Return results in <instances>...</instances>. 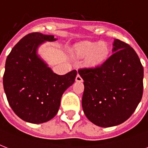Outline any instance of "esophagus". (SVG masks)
<instances>
[{"instance_id":"esophagus-1","label":"esophagus","mask_w":148,"mask_h":148,"mask_svg":"<svg viewBox=\"0 0 148 148\" xmlns=\"http://www.w3.org/2000/svg\"><path fill=\"white\" fill-rule=\"evenodd\" d=\"M75 81H76L77 82H82V81H83V79H82V77L77 74V75L76 76V78H75Z\"/></svg>"}]
</instances>
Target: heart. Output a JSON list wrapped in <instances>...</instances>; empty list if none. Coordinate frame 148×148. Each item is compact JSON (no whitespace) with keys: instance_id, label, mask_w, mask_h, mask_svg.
Returning <instances> with one entry per match:
<instances>
[{"instance_id":"1","label":"heart","mask_w":148,"mask_h":148,"mask_svg":"<svg viewBox=\"0 0 148 148\" xmlns=\"http://www.w3.org/2000/svg\"><path fill=\"white\" fill-rule=\"evenodd\" d=\"M75 53L80 58H87L86 64L90 67H97L105 62L110 55L108 44L101 41H86L75 47Z\"/></svg>"}]
</instances>
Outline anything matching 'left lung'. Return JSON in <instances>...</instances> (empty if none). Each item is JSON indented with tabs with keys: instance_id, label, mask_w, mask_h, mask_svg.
I'll return each instance as SVG.
<instances>
[{
	"instance_id": "obj_1",
	"label": "left lung",
	"mask_w": 148,
	"mask_h": 148,
	"mask_svg": "<svg viewBox=\"0 0 148 148\" xmlns=\"http://www.w3.org/2000/svg\"><path fill=\"white\" fill-rule=\"evenodd\" d=\"M113 54L101 66L79 69L84 90L82 108L88 119L102 127L128 119L143 95L144 68L132 47L115 39Z\"/></svg>"
}]
</instances>
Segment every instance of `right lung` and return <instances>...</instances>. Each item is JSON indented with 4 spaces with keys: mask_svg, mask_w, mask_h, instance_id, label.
Segmentation results:
<instances>
[{
    "mask_svg": "<svg viewBox=\"0 0 148 148\" xmlns=\"http://www.w3.org/2000/svg\"><path fill=\"white\" fill-rule=\"evenodd\" d=\"M57 40L53 35L29 34L7 58L4 92L10 108L24 121L41 124L52 119L59 110L62 95L75 81L76 70L58 75L38 54L40 45Z\"/></svg>",
    "mask_w": 148,
    "mask_h": 148,
    "instance_id": "right-lung-1",
    "label": "right lung"
}]
</instances>
